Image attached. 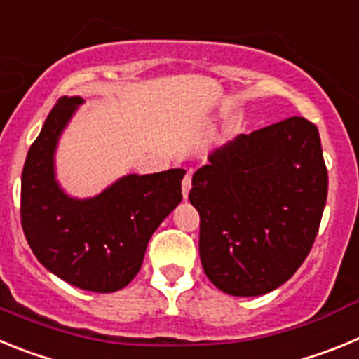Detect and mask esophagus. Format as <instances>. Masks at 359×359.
<instances>
[{"label": "esophagus", "instance_id": "obj_1", "mask_svg": "<svg viewBox=\"0 0 359 359\" xmlns=\"http://www.w3.org/2000/svg\"><path fill=\"white\" fill-rule=\"evenodd\" d=\"M190 189H192V176L190 174H187L185 177H183V182H182V194L183 198H189V192Z\"/></svg>", "mask_w": 359, "mask_h": 359}]
</instances>
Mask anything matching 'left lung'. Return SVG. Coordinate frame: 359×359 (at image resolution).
Masks as SVG:
<instances>
[{"mask_svg":"<svg viewBox=\"0 0 359 359\" xmlns=\"http://www.w3.org/2000/svg\"><path fill=\"white\" fill-rule=\"evenodd\" d=\"M189 199L212 284L233 297L277 290L306 261L327 201L318 129L291 116L239 135L208 154Z\"/></svg>","mask_w":359,"mask_h":359,"instance_id":"8db88e82","label":"left lung"}]
</instances>
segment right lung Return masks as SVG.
<instances>
[{"label": "right lung", "instance_id": "add662e5", "mask_svg": "<svg viewBox=\"0 0 359 359\" xmlns=\"http://www.w3.org/2000/svg\"><path fill=\"white\" fill-rule=\"evenodd\" d=\"M81 97H62L28 149L21 224L44 268L79 290L115 293L136 277L151 236L182 201L183 169L128 174L100 194L72 198L55 177V151Z\"/></svg>", "mask_w": 359, "mask_h": 359}]
</instances>
